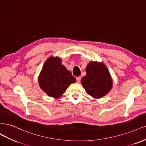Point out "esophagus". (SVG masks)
<instances>
[{
  "instance_id": "1",
  "label": "esophagus",
  "mask_w": 146,
  "mask_h": 146,
  "mask_svg": "<svg viewBox=\"0 0 146 146\" xmlns=\"http://www.w3.org/2000/svg\"><path fill=\"white\" fill-rule=\"evenodd\" d=\"M81 78L80 77V76L76 78V82H77L78 83H79L80 82H81Z\"/></svg>"
}]
</instances>
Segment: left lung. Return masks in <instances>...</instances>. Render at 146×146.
I'll list each match as a JSON object with an SVG mask.
<instances>
[{
  "label": "left lung",
  "instance_id": "obj_1",
  "mask_svg": "<svg viewBox=\"0 0 146 146\" xmlns=\"http://www.w3.org/2000/svg\"><path fill=\"white\" fill-rule=\"evenodd\" d=\"M86 75L81 80L82 85L89 95L101 98L113 87L112 79L108 68L102 62L92 61L86 67Z\"/></svg>",
  "mask_w": 146,
  "mask_h": 146
}]
</instances>
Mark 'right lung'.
<instances>
[{
  "label": "right lung",
  "mask_w": 146,
  "mask_h": 146,
  "mask_svg": "<svg viewBox=\"0 0 146 146\" xmlns=\"http://www.w3.org/2000/svg\"><path fill=\"white\" fill-rule=\"evenodd\" d=\"M58 57H50L45 61L39 76L40 88L50 97L59 98L76 79L61 64Z\"/></svg>",
  "instance_id": "right-lung-1"
}]
</instances>
